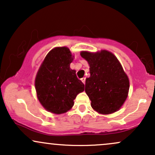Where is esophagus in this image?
Segmentation results:
<instances>
[{
  "instance_id": "obj_1",
  "label": "esophagus",
  "mask_w": 155,
  "mask_h": 155,
  "mask_svg": "<svg viewBox=\"0 0 155 155\" xmlns=\"http://www.w3.org/2000/svg\"><path fill=\"white\" fill-rule=\"evenodd\" d=\"M81 81H82V82H83L84 84H85V81H86V78H85V77L81 78Z\"/></svg>"
}]
</instances>
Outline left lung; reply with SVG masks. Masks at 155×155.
I'll return each instance as SVG.
<instances>
[{"mask_svg":"<svg viewBox=\"0 0 155 155\" xmlns=\"http://www.w3.org/2000/svg\"><path fill=\"white\" fill-rule=\"evenodd\" d=\"M81 56L88 62L90 76L86 79L85 92L91 106L102 114L118 111L128 95L130 83L117 58L111 52L83 51Z\"/></svg>","mask_w":155,"mask_h":155,"instance_id":"left-lung-1","label":"left lung"}]
</instances>
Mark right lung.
Segmentation results:
<instances>
[{
    "mask_svg": "<svg viewBox=\"0 0 155 155\" xmlns=\"http://www.w3.org/2000/svg\"><path fill=\"white\" fill-rule=\"evenodd\" d=\"M73 58L68 48H54L39 68L35 90L39 102L48 111L60 114L69 111L76 95L84 90L76 71L70 68Z\"/></svg>",
    "mask_w": 155,
    "mask_h": 155,
    "instance_id": "1",
    "label": "right lung"
}]
</instances>
